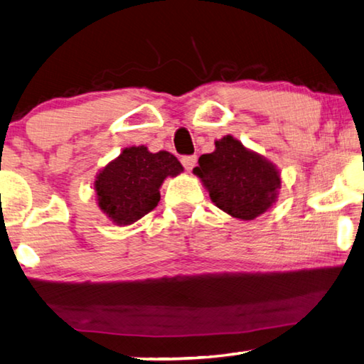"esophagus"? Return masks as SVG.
Returning <instances> with one entry per match:
<instances>
[{
  "label": "esophagus",
  "mask_w": 364,
  "mask_h": 364,
  "mask_svg": "<svg viewBox=\"0 0 364 364\" xmlns=\"http://www.w3.org/2000/svg\"><path fill=\"white\" fill-rule=\"evenodd\" d=\"M196 162H197V156H184L181 157V164L183 167L186 168V171H191L196 167Z\"/></svg>",
  "instance_id": "esophagus-1"
}]
</instances>
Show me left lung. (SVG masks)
<instances>
[{"label":"left lung","mask_w":364,"mask_h":364,"mask_svg":"<svg viewBox=\"0 0 364 364\" xmlns=\"http://www.w3.org/2000/svg\"><path fill=\"white\" fill-rule=\"evenodd\" d=\"M193 173L220 210L244 221L268 212L281 189L278 167L231 134L215 141V151L199 157Z\"/></svg>","instance_id":"8db88e82"}]
</instances>
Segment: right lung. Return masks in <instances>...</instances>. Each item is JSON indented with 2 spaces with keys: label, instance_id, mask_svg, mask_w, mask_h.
I'll use <instances>...</instances> for the list:
<instances>
[{
  "label": "right lung",
  "instance_id": "1",
  "mask_svg": "<svg viewBox=\"0 0 364 364\" xmlns=\"http://www.w3.org/2000/svg\"><path fill=\"white\" fill-rule=\"evenodd\" d=\"M183 170L180 160L167 151L125 147L96 175L97 207L114 225H133L157 207L165 178L178 176Z\"/></svg>",
  "mask_w": 364,
  "mask_h": 364
}]
</instances>
